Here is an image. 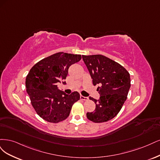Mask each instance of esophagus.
Wrapping results in <instances>:
<instances>
[{"label":"esophagus","mask_w":160,"mask_h":160,"mask_svg":"<svg viewBox=\"0 0 160 160\" xmlns=\"http://www.w3.org/2000/svg\"><path fill=\"white\" fill-rule=\"evenodd\" d=\"M80 99H81L82 100H85V101H86V100H88V97H84V96H80Z\"/></svg>","instance_id":"1"}]
</instances>
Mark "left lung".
Returning a JSON list of instances; mask_svg holds the SVG:
<instances>
[{
    "label": "left lung",
    "instance_id": "1",
    "mask_svg": "<svg viewBox=\"0 0 160 160\" xmlns=\"http://www.w3.org/2000/svg\"><path fill=\"white\" fill-rule=\"evenodd\" d=\"M92 83L99 84L100 98H89L96 104L93 112H88V119L95 123L109 121L121 110L130 88V76L122 66L106 56L96 54L82 56Z\"/></svg>",
    "mask_w": 160,
    "mask_h": 160
}]
</instances>
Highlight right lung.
I'll return each mask as SVG.
<instances>
[{
	"instance_id": "obj_1",
	"label": "right lung",
	"mask_w": 160,
	"mask_h": 160,
	"mask_svg": "<svg viewBox=\"0 0 160 160\" xmlns=\"http://www.w3.org/2000/svg\"><path fill=\"white\" fill-rule=\"evenodd\" d=\"M81 58L80 54L58 52L41 60L30 70L25 82L27 92L35 111L44 120L58 123L66 120L72 106L80 100L78 92L66 94L57 84H66L69 67Z\"/></svg>"
}]
</instances>
